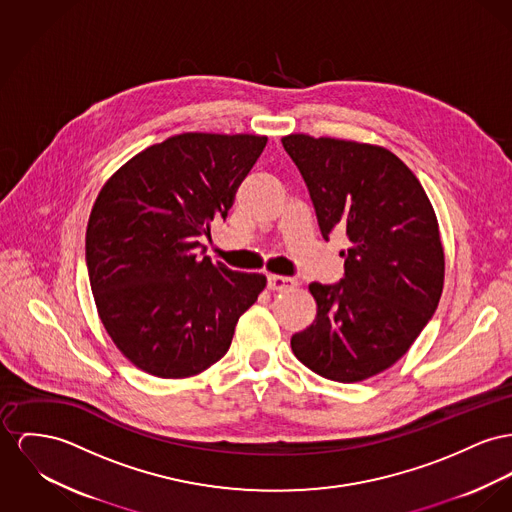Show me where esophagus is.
I'll return each mask as SVG.
<instances>
[{
	"label": "esophagus",
	"instance_id": "obj_1",
	"mask_svg": "<svg viewBox=\"0 0 512 512\" xmlns=\"http://www.w3.org/2000/svg\"><path fill=\"white\" fill-rule=\"evenodd\" d=\"M268 287L272 291H287L291 287H297V279L295 277H287V275H268Z\"/></svg>",
	"mask_w": 512,
	"mask_h": 512
}]
</instances>
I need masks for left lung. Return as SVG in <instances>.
<instances>
[{"label":"left lung","mask_w":512,"mask_h":512,"mask_svg":"<svg viewBox=\"0 0 512 512\" xmlns=\"http://www.w3.org/2000/svg\"><path fill=\"white\" fill-rule=\"evenodd\" d=\"M281 143L307 184L322 237H349L345 277L310 283L316 316L291 338L316 375L361 382L408 353L439 307L444 248L421 182L386 147L289 134Z\"/></svg>","instance_id":"left-lung-1"}]
</instances>
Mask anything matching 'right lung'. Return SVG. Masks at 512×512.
<instances>
[{
    "label": "right lung",
    "mask_w": 512,
    "mask_h": 512,
    "mask_svg": "<svg viewBox=\"0 0 512 512\" xmlns=\"http://www.w3.org/2000/svg\"><path fill=\"white\" fill-rule=\"evenodd\" d=\"M266 143L186 132L139 151L104 182L87 223V270L104 330L137 369L204 373L264 291V273L200 260L198 239L227 217Z\"/></svg>",
    "instance_id": "obj_1"
}]
</instances>
